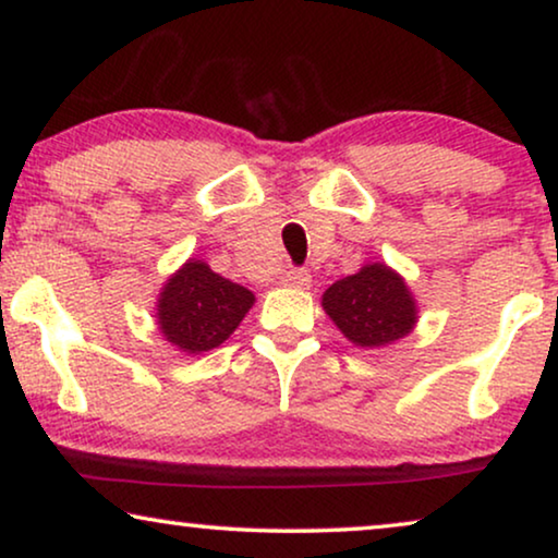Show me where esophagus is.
Listing matches in <instances>:
<instances>
[{
	"label": "esophagus",
	"instance_id": "1",
	"mask_svg": "<svg viewBox=\"0 0 558 558\" xmlns=\"http://www.w3.org/2000/svg\"><path fill=\"white\" fill-rule=\"evenodd\" d=\"M281 284L304 289V287H310V274L304 269H287L284 274H281Z\"/></svg>",
	"mask_w": 558,
	"mask_h": 558
}]
</instances>
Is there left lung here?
Masks as SVG:
<instances>
[{
  "mask_svg": "<svg viewBox=\"0 0 558 558\" xmlns=\"http://www.w3.org/2000/svg\"><path fill=\"white\" fill-rule=\"evenodd\" d=\"M323 307L357 348H386L407 338L416 325V302L386 264H365L323 294Z\"/></svg>",
  "mask_w": 558,
  "mask_h": 558,
  "instance_id": "8db88e82",
  "label": "left lung"
}]
</instances>
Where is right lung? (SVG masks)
<instances>
[{"label":"right lung","instance_id":"right-lung-1","mask_svg":"<svg viewBox=\"0 0 558 558\" xmlns=\"http://www.w3.org/2000/svg\"><path fill=\"white\" fill-rule=\"evenodd\" d=\"M251 304L254 292L190 258L159 292L157 325L165 340L182 353L201 355L231 338Z\"/></svg>","mask_w":558,"mask_h":558}]
</instances>
